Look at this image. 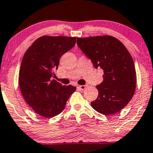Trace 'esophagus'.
<instances>
[{
	"mask_svg": "<svg viewBox=\"0 0 153 153\" xmlns=\"http://www.w3.org/2000/svg\"><path fill=\"white\" fill-rule=\"evenodd\" d=\"M86 86L87 85H78L77 86V88H78V89H80V90H84L85 88H86Z\"/></svg>",
	"mask_w": 153,
	"mask_h": 153,
	"instance_id": "34e87169",
	"label": "esophagus"
}]
</instances>
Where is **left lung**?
I'll return each instance as SVG.
<instances>
[{
	"label": "left lung",
	"instance_id": "8db88e82",
	"mask_svg": "<svg viewBox=\"0 0 153 153\" xmlns=\"http://www.w3.org/2000/svg\"><path fill=\"white\" fill-rule=\"evenodd\" d=\"M77 44L95 68L103 72V81L96 86L98 97L91 106L103 115L118 113L135 90V65L130 53L119 40L110 36L78 38Z\"/></svg>",
	"mask_w": 153,
	"mask_h": 153
}]
</instances>
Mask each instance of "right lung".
Returning <instances> with one entry per match:
<instances>
[{
	"instance_id": "1",
	"label": "right lung",
	"mask_w": 153,
	"mask_h": 153,
	"mask_svg": "<svg viewBox=\"0 0 153 153\" xmlns=\"http://www.w3.org/2000/svg\"><path fill=\"white\" fill-rule=\"evenodd\" d=\"M75 42V37L42 36L24 55L19 71L20 88L25 102L40 116L53 117L60 114L76 90L71 85L51 80L60 58Z\"/></svg>"
}]
</instances>
